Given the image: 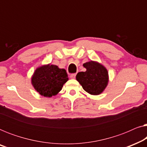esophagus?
I'll return each mask as SVG.
<instances>
[{
    "label": "esophagus",
    "instance_id": "1",
    "mask_svg": "<svg viewBox=\"0 0 147 147\" xmlns=\"http://www.w3.org/2000/svg\"><path fill=\"white\" fill-rule=\"evenodd\" d=\"M76 76V74H71V75H70V78H71V79H75Z\"/></svg>",
    "mask_w": 147,
    "mask_h": 147
}]
</instances>
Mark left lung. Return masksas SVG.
<instances>
[{"label": "left lung", "mask_w": 147, "mask_h": 147, "mask_svg": "<svg viewBox=\"0 0 147 147\" xmlns=\"http://www.w3.org/2000/svg\"><path fill=\"white\" fill-rule=\"evenodd\" d=\"M86 71H81L76 75V80L83 89L92 95H98L105 89L108 82V74L105 67L95 61L84 64Z\"/></svg>", "instance_id": "1"}]
</instances>
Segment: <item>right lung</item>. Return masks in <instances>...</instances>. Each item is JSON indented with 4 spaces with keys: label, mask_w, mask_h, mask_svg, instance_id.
Here are the masks:
<instances>
[{
    "label": "right lung",
    "mask_w": 147,
    "mask_h": 147,
    "mask_svg": "<svg viewBox=\"0 0 147 147\" xmlns=\"http://www.w3.org/2000/svg\"><path fill=\"white\" fill-rule=\"evenodd\" d=\"M68 80L65 69L57 65L41 66L35 70L32 77V84L35 89L45 97H51L61 90L63 84Z\"/></svg>",
    "instance_id": "obj_1"
}]
</instances>
